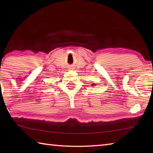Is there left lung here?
Wrapping results in <instances>:
<instances>
[{"label":"left lung","mask_w":153,"mask_h":153,"mask_svg":"<svg viewBox=\"0 0 153 153\" xmlns=\"http://www.w3.org/2000/svg\"><path fill=\"white\" fill-rule=\"evenodd\" d=\"M93 85H94V84H93Z\"/></svg>","instance_id":"obj_1"}]
</instances>
